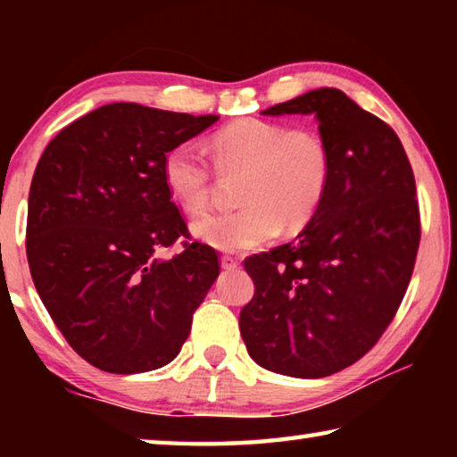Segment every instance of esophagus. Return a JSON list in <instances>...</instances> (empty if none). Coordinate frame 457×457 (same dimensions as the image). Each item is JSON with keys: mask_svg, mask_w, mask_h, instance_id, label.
<instances>
[{"mask_svg": "<svg viewBox=\"0 0 457 457\" xmlns=\"http://www.w3.org/2000/svg\"><path fill=\"white\" fill-rule=\"evenodd\" d=\"M239 266V260L237 258H234V256H221V268L223 270H236Z\"/></svg>", "mask_w": 457, "mask_h": 457, "instance_id": "1", "label": "esophagus"}]
</instances>
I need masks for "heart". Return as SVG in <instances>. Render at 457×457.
<instances>
[{
    "label": "heart",
    "instance_id": "b5f03b06",
    "mask_svg": "<svg viewBox=\"0 0 457 457\" xmlns=\"http://www.w3.org/2000/svg\"><path fill=\"white\" fill-rule=\"evenodd\" d=\"M215 171L242 175L236 212L212 213L193 223L205 244L226 252L252 250L284 229L298 234L327 199L332 161L327 143L311 129H290L264 119H237L210 138ZM161 175L169 197L185 213H204L212 199L213 171L189 145L165 153Z\"/></svg>",
    "mask_w": 457,
    "mask_h": 457
}]
</instances>
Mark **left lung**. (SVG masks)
<instances>
[{
    "label": "left lung",
    "mask_w": 457,
    "mask_h": 457,
    "mask_svg": "<svg viewBox=\"0 0 457 457\" xmlns=\"http://www.w3.org/2000/svg\"><path fill=\"white\" fill-rule=\"evenodd\" d=\"M311 112L330 151V189L294 242L244 260L256 292L239 312L250 357L300 378L338 373L373 349L405 296L421 237L395 130L337 88L264 111Z\"/></svg>",
    "instance_id": "left-lung-1"
}]
</instances>
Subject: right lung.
I'll list each match as a JSON object with an SVG mask.
<instances>
[{
    "label": "right lung",
    "mask_w": 457,
    "mask_h": 457,
    "mask_svg": "<svg viewBox=\"0 0 457 457\" xmlns=\"http://www.w3.org/2000/svg\"><path fill=\"white\" fill-rule=\"evenodd\" d=\"M220 117L104 104L46 146L28 199L26 252L37 294L68 345L106 373L171 362L220 276L193 242L161 175L165 153ZM184 250L163 261L177 238Z\"/></svg>",
    "instance_id": "1"
}]
</instances>
